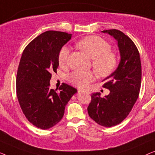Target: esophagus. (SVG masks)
Instances as JSON below:
<instances>
[{
  "label": "esophagus",
  "mask_w": 155,
  "mask_h": 155,
  "mask_svg": "<svg viewBox=\"0 0 155 155\" xmlns=\"http://www.w3.org/2000/svg\"><path fill=\"white\" fill-rule=\"evenodd\" d=\"M78 92H82V90H81V89H78ZM86 92H87V93H90V92H89V91H86Z\"/></svg>",
  "instance_id": "34e87169"
}]
</instances>
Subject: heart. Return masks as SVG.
<instances>
[{"instance_id":"heart-1","label":"heart","mask_w":155,"mask_h":155,"mask_svg":"<svg viewBox=\"0 0 155 155\" xmlns=\"http://www.w3.org/2000/svg\"><path fill=\"white\" fill-rule=\"evenodd\" d=\"M76 45L82 51L92 59V67L100 77L110 75L117 65V57L111 51V46L102 38L98 36H89L80 40ZM70 48L63 46L58 54V63L61 66L67 64ZM95 75L92 71H75L69 75V81L74 86L85 87L94 80Z\"/></svg>"}]
</instances>
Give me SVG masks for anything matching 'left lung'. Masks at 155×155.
Here are the masks:
<instances>
[{
    "instance_id": "obj_1",
    "label": "left lung",
    "mask_w": 155,
    "mask_h": 155,
    "mask_svg": "<svg viewBox=\"0 0 155 155\" xmlns=\"http://www.w3.org/2000/svg\"><path fill=\"white\" fill-rule=\"evenodd\" d=\"M118 42L120 61L113 73L102 80L110 93L104 97L93 93L87 107L90 117L97 124L112 127L121 123L132 110L139 96L141 85V61L133 41L117 29L104 30Z\"/></svg>"
}]
</instances>
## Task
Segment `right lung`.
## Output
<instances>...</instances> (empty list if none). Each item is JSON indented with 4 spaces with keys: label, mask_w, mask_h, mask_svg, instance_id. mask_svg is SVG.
<instances>
[{
    "label": "right lung",
    "mask_w": 155,
    "mask_h": 155,
    "mask_svg": "<svg viewBox=\"0 0 155 155\" xmlns=\"http://www.w3.org/2000/svg\"><path fill=\"white\" fill-rule=\"evenodd\" d=\"M71 34L47 31L33 39L23 51L16 78V92L23 114L31 124L46 130L58 124L65 106L78 90L63 83L60 92L50 89L51 73L58 68L61 48Z\"/></svg>",
    "instance_id": "1"
}]
</instances>
